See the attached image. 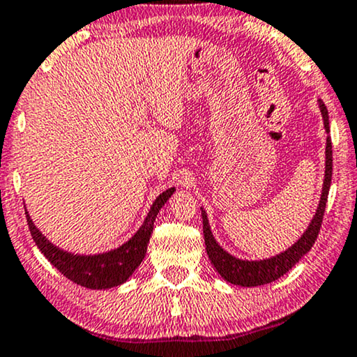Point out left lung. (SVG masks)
<instances>
[{"mask_svg": "<svg viewBox=\"0 0 357 357\" xmlns=\"http://www.w3.org/2000/svg\"><path fill=\"white\" fill-rule=\"evenodd\" d=\"M319 111H321V116H323L324 129H326V132L329 134L328 109L321 99H319ZM331 177H333V145H331V137H328L326 139V170H324L323 192H321L318 210H316L310 227L306 228V231L303 233L301 238L298 240L296 243L289 246L288 250H284L283 253L266 259H255V261H250V259H240L236 257H231L230 253L225 252V250L217 243V240H215L213 233L210 230L208 218H206L205 210L202 208L206 255H208L210 261H212L215 270L218 271V275L231 284L248 286V288H252V286L273 283L275 280L281 278L284 273L291 270V268L296 265V263L300 261L307 252H310L311 246L314 245L316 238H318L321 223H323L324 208H326L329 187H331Z\"/></svg>", "mask_w": 357, "mask_h": 357, "instance_id": "left-lung-1", "label": "left lung"}]
</instances>
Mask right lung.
Listing matches in <instances>:
<instances>
[{"instance_id":"right-lung-1","label":"right lung","mask_w":357,"mask_h":357,"mask_svg":"<svg viewBox=\"0 0 357 357\" xmlns=\"http://www.w3.org/2000/svg\"><path fill=\"white\" fill-rule=\"evenodd\" d=\"M174 192L175 188H169L157 197L151 210H149V215L144 220L142 227L129 241H126L116 250L99 255H74L64 252V250L52 245L38 230L28 212H26V220H28V227L34 243L38 245L44 257L50 259L51 265L63 273L66 278L89 289H107L126 283L132 276V273L137 270L142 263L158 210L164 206Z\"/></svg>"}]
</instances>
